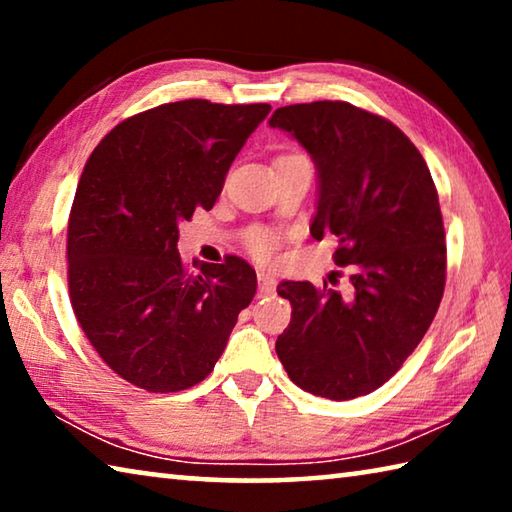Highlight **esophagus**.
I'll return each instance as SVG.
<instances>
[{
  "mask_svg": "<svg viewBox=\"0 0 512 512\" xmlns=\"http://www.w3.org/2000/svg\"><path fill=\"white\" fill-rule=\"evenodd\" d=\"M257 280H259V293H262V296H273V293H275V277L271 273L259 271Z\"/></svg>",
  "mask_w": 512,
  "mask_h": 512,
  "instance_id": "esophagus-1",
  "label": "esophagus"
}]
</instances>
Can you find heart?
<instances>
[{
  "instance_id": "heart-1",
  "label": "heart",
  "mask_w": 512,
  "mask_h": 512,
  "mask_svg": "<svg viewBox=\"0 0 512 512\" xmlns=\"http://www.w3.org/2000/svg\"><path fill=\"white\" fill-rule=\"evenodd\" d=\"M275 246H277V239L266 230H255L253 235L248 237V250L259 259H266L268 255H271Z\"/></svg>"
}]
</instances>
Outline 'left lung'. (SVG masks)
I'll list each match as a JSON object with an SVG mask.
<instances>
[{
  "label": "left lung",
  "instance_id": "8db88e82",
  "mask_svg": "<svg viewBox=\"0 0 512 512\" xmlns=\"http://www.w3.org/2000/svg\"><path fill=\"white\" fill-rule=\"evenodd\" d=\"M311 155V237L339 241L345 291L284 280L291 323L275 352L302 391L354 400L386 384L418 348L445 291V225L427 162L391 121L345 101L284 106L268 119Z\"/></svg>",
  "mask_w": 512,
  "mask_h": 512
}]
</instances>
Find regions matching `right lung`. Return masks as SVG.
I'll list each match as a JSON object with an SVG mask.
<instances>
[{"label":"right lung","instance_id":"1","mask_svg":"<svg viewBox=\"0 0 512 512\" xmlns=\"http://www.w3.org/2000/svg\"><path fill=\"white\" fill-rule=\"evenodd\" d=\"M268 103L187 99L128 117L103 137L67 225V282L76 320L121 379L149 393L203 381L257 291L253 266L178 253V223L212 210L225 173Z\"/></svg>","mask_w":512,"mask_h":512}]
</instances>
